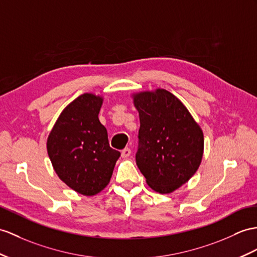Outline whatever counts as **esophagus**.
Instances as JSON below:
<instances>
[{"mask_svg": "<svg viewBox=\"0 0 257 257\" xmlns=\"http://www.w3.org/2000/svg\"><path fill=\"white\" fill-rule=\"evenodd\" d=\"M131 156V149L130 148H124L122 150V157L123 158H127Z\"/></svg>", "mask_w": 257, "mask_h": 257, "instance_id": "obj_1", "label": "esophagus"}]
</instances>
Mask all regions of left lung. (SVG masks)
Listing matches in <instances>:
<instances>
[{
    "label": "left lung",
    "mask_w": 257,
    "mask_h": 257,
    "mask_svg": "<svg viewBox=\"0 0 257 257\" xmlns=\"http://www.w3.org/2000/svg\"><path fill=\"white\" fill-rule=\"evenodd\" d=\"M141 127L136 165L160 194L178 190L201 165L204 134L180 100L166 89L133 93Z\"/></svg>",
    "instance_id": "1"
}]
</instances>
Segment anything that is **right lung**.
Masks as SVG:
<instances>
[{
  "instance_id": "obj_1",
  "label": "right lung",
  "mask_w": 257,
  "mask_h": 257,
  "mask_svg": "<svg viewBox=\"0 0 257 257\" xmlns=\"http://www.w3.org/2000/svg\"><path fill=\"white\" fill-rule=\"evenodd\" d=\"M101 96L83 93L61 112L47 141L55 173L72 190L92 196L110 182L121 154L109 145L99 121Z\"/></svg>"
}]
</instances>
